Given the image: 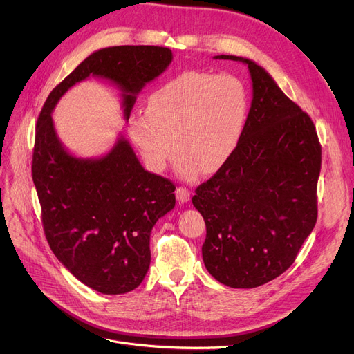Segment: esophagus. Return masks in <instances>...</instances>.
Returning a JSON list of instances; mask_svg holds the SVG:
<instances>
[{
    "label": "esophagus",
    "instance_id": "34e87169",
    "mask_svg": "<svg viewBox=\"0 0 354 354\" xmlns=\"http://www.w3.org/2000/svg\"><path fill=\"white\" fill-rule=\"evenodd\" d=\"M189 198H191V192L187 188H183V187L176 188V199L179 203H187L189 201Z\"/></svg>",
    "mask_w": 354,
    "mask_h": 354
}]
</instances>
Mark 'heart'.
<instances>
[{"label":"heart","mask_w":354,"mask_h":354,"mask_svg":"<svg viewBox=\"0 0 354 354\" xmlns=\"http://www.w3.org/2000/svg\"><path fill=\"white\" fill-rule=\"evenodd\" d=\"M248 110V88L239 77L189 70L158 87L146 111L129 116L127 133L149 171L163 172L175 148L178 175L194 179L231 158Z\"/></svg>","instance_id":"b5f03b06"}]
</instances>
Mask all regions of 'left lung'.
<instances>
[{
    "mask_svg": "<svg viewBox=\"0 0 354 354\" xmlns=\"http://www.w3.org/2000/svg\"><path fill=\"white\" fill-rule=\"evenodd\" d=\"M214 59L248 67L252 100L234 153L192 198L207 225L202 258L216 281L255 288L291 267L315 225L322 146L310 116L266 68Z\"/></svg>",
    "mask_w": 354,
    "mask_h": 354,
    "instance_id": "8db88e82",
    "label": "left lung"
}]
</instances>
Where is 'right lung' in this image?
Listing matches in <instances>:
<instances>
[{
	"label": "right lung",
	"mask_w": 354,
	"mask_h": 354,
	"mask_svg": "<svg viewBox=\"0 0 354 354\" xmlns=\"http://www.w3.org/2000/svg\"><path fill=\"white\" fill-rule=\"evenodd\" d=\"M172 60L167 47L100 48L50 93L37 122L32 180L50 248L80 283L102 294H124L143 281L151 266L152 228L175 208V187L145 171L122 133L100 156L74 155L51 115L73 86L91 76L122 91L127 122L142 88Z\"/></svg>",
	"instance_id": "1"
}]
</instances>
